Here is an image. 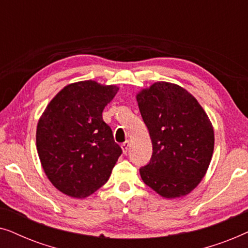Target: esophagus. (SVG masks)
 <instances>
[{
    "label": "esophagus",
    "mask_w": 248,
    "mask_h": 248,
    "mask_svg": "<svg viewBox=\"0 0 248 248\" xmlns=\"http://www.w3.org/2000/svg\"><path fill=\"white\" fill-rule=\"evenodd\" d=\"M121 147H122V150H123L124 154H126L128 148H130V141H125L124 143H122Z\"/></svg>",
    "instance_id": "34e87169"
}]
</instances>
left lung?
<instances>
[{"label": "left lung", "mask_w": 248, "mask_h": 248, "mask_svg": "<svg viewBox=\"0 0 248 248\" xmlns=\"http://www.w3.org/2000/svg\"><path fill=\"white\" fill-rule=\"evenodd\" d=\"M152 142L142 181L161 198L187 195L208 171L215 148L211 121L196 98L176 83L158 81L137 93Z\"/></svg>", "instance_id": "left-lung-1"}]
</instances>
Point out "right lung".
I'll return each instance as SVG.
<instances>
[{"mask_svg":"<svg viewBox=\"0 0 248 248\" xmlns=\"http://www.w3.org/2000/svg\"><path fill=\"white\" fill-rule=\"evenodd\" d=\"M120 88L93 80L70 83L49 101L36 131L37 152L49 182L84 199L108 181L122 149L103 120Z\"/></svg>","mask_w":248,"mask_h":248,"instance_id":"right-lung-1","label":"right lung"}]
</instances>
